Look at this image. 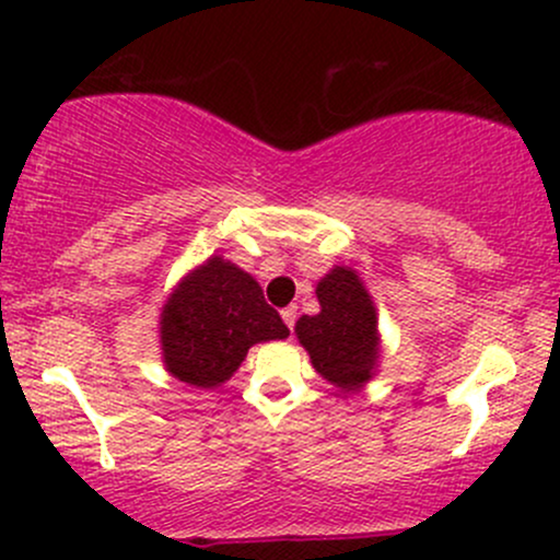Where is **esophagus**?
Wrapping results in <instances>:
<instances>
[{
	"label": "esophagus",
	"mask_w": 560,
	"mask_h": 560,
	"mask_svg": "<svg viewBox=\"0 0 560 560\" xmlns=\"http://www.w3.org/2000/svg\"><path fill=\"white\" fill-rule=\"evenodd\" d=\"M281 318H284V324L289 326V329H294V320H298V307L294 305L284 307V311H281Z\"/></svg>",
	"instance_id": "obj_1"
}]
</instances>
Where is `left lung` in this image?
I'll use <instances>...</instances> for the list:
<instances>
[{"label": "left lung", "instance_id": "1", "mask_svg": "<svg viewBox=\"0 0 560 560\" xmlns=\"http://www.w3.org/2000/svg\"><path fill=\"white\" fill-rule=\"evenodd\" d=\"M320 313L294 326L313 369L334 387L350 392L374 376L378 363L376 307L352 268L334 266L316 287Z\"/></svg>", "mask_w": 560, "mask_h": 560}]
</instances>
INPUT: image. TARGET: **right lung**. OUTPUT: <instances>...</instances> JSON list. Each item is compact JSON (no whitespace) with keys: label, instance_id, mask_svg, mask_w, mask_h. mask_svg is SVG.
<instances>
[{"label":"right lung","instance_id":"right-lung-1","mask_svg":"<svg viewBox=\"0 0 560 560\" xmlns=\"http://www.w3.org/2000/svg\"><path fill=\"white\" fill-rule=\"evenodd\" d=\"M284 337L258 281L218 255L186 273L160 313L165 369L202 389L234 376L253 345Z\"/></svg>","mask_w":560,"mask_h":560}]
</instances>
